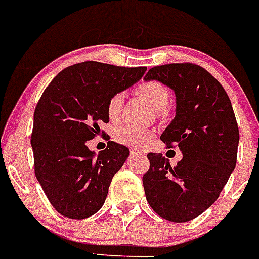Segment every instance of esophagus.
Listing matches in <instances>:
<instances>
[{
  "label": "esophagus",
  "instance_id": "obj_1",
  "mask_svg": "<svg viewBox=\"0 0 259 259\" xmlns=\"http://www.w3.org/2000/svg\"><path fill=\"white\" fill-rule=\"evenodd\" d=\"M130 151H132V154H134V155H145V154H143L142 151L138 149H132Z\"/></svg>",
  "mask_w": 259,
  "mask_h": 259
}]
</instances>
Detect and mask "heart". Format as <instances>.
<instances>
[{"mask_svg":"<svg viewBox=\"0 0 259 259\" xmlns=\"http://www.w3.org/2000/svg\"><path fill=\"white\" fill-rule=\"evenodd\" d=\"M137 93L142 97L151 108L160 112L164 110L170 103V92L166 87L159 81H146L141 84L137 89ZM123 95L122 93H116L110 99L109 105H108V112L110 117H114L118 114L121 106H122ZM116 138L118 142L127 145V146L142 147L147 146L151 140H153V133L151 130L143 129V127H136L132 125H125L119 127L116 133Z\"/></svg>","mask_w":259,"mask_h":259,"instance_id":"heart-1","label":"heart"}]
</instances>
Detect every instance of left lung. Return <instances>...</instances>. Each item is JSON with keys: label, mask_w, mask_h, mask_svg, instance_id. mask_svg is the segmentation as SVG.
<instances>
[{"label": "left lung", "mask_w": 259, "mask_h": 259, "mask_svg": "<svg viewBox=\"0 0 259 259\" xmlns=\"http://www.w3.org/2000/svg\"><path fill=\"white\" fill-rule=\"evenodd\" d=\"M162 82L175 93V117L160 136L177 145L183 158L175 167L162 154L149 153L143 188L160 217L186 223L200 216L220 196L234 171L240 133L223 85L195 64L154 67L145 81Z\"/></svg>", "instance_id": "left-lung-1"}]
</instances>
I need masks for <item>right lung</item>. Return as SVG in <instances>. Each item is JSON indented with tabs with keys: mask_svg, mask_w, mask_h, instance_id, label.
I'll list each match as a JSON object with an SVG mask.
<instances>
[{
	"mask_svg": "<svg viewBox=\"0 0 259 259\" xmlns=\"http://www.w3.org/2000/svg\"><path fill=\"white\" fill-rule=\"evenodd\" d=\"M146 67H116L84 62L63 69L45 89L34 112L31 147L35 175L60 214L81 220L105 203L114 174L129 149L109 141L96 154L87 142L109 122L108 105L142 79Z\"/></svg>",
	"mask_w": 259,
	"mask_h": 259,
	"instance_id": "add662e5",
	"label": "right lung"
}]
</instances>
